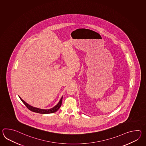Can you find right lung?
<instances>
[{
	"label": "right lung",
	"mask_w": 146,
	"mask_h": 146,
	"mask_svg": "<svg viewBox=\"0 0 146 146\" xmlns=\"http://www.w3.org/2000/svg\"><path fill=\"white\" fill-rule=\"evenodd\" d=\"M20 99L22 101V102L25 104V106H27V108L29 110H30L32 112H35V113H40V114H50V113H53L55 112H57L58 109L60 108V107L62 105V96L61 98V99L60 100L59 102L58 103L56 106H54L52 108L50 109H41L37 108H35L32 106L29 105L27 103L25 102V101H23V100L19 96Z\"/></svg>",
	"instance_id": "obj_1"
}]
</instances>
